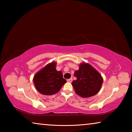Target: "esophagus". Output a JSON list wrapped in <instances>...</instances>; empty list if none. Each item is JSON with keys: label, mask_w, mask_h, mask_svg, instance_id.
I'll list each match as a JSON object with an SVG mask.
<instances>
[{"label": "esophagus", "mask_w": 132, "mask_h": 132, "mask_svg": "<svg viewBox=\"0 0 132 132\" xmlns=\"http://www.w3.org/2000/svg\"><path fill=\"white\" fill-rule=\"evenodd\" d=\"M72 81H73L72 78H70V79H69L67 80V81L69 82H72Z\"/></svg>", "instance_id": "1"}]
</instances>
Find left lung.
Segmentation results:
<instances>
[{
  "instance_id": "left-lung-1",
  "label": "left lung",
  "mask_w": 132,
  "mask_h": 132,
  "mask_svg": "<svg viewBox=\"0 0 132 132\" xmlns=\"http://www.w3.org/2000/svg\"><path fill=\"white\" fill-rule=\"evenodd\" d=\"M74 76L77 80L72 82L76 93L82 98L95 95L101 89L103 79L99 72L88 63H81Z\"/></svg>"
}]
</instances>
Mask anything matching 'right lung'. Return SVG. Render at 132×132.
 Here are the masks:
<instances>
[{"label": "right lung", "mask_w": 132, "mask_h": 132, "mask_svg": "<svg viewBox=\"0 0 132 132\" xmlns=\"http://www.w3.org/2000/svg\"><path fill=\"white\" fill-rule=\"evenodd\" d=\"M56 63H49L35 74L33 81L37 90L43 95H50L57 93L66 83L61 71L56 69Z\"/></svg>", "instance_id": "obj_1"}]
</instances>
